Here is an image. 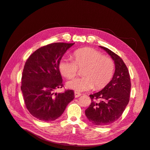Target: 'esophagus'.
Listing matches in <instances>:
<instances>
[{
	"label": "esophagus",
	"instance_id": "esophagus-1",
	"mask_svg": "<svg viewBox=\"0 0 150 150\" xmlns=\"http://www.w3.org/2000/svg\"><path fill=\"white\" fill-rule=\"evenodd\" d=\"M80 96H81V93L77 92V91L74 92V96H75V98H78V97H79Z\"/></svg>",
	"mask_w": 150,
	"mask_h": 150
}]
</instances>
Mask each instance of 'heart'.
I'll list each match as a JSON object with an SVG mask.
<instances>
[{"label": "heart", "mask_w": 150, "mask_h": 150, "mask_svg": "<svg viewBox=\"0 0 150 150\" xmlns=\"http://www.w3.org/2000/svg\"><path fill=\"white\" fill-rule=\"evenodd\" d=\"M71 59L63 58L59 63L61 74L68 79L74 77L79 68H83L82 77H77L68 81L69 88L77 91L90 90L105 87L113 76L115 63L109 57L91 47L77 49Z\"/></svg>", "instance_id": "obj_1"}]
</instances>
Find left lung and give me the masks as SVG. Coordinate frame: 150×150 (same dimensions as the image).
Listing matches in <instances>:
<instances>
[{
    "mask_svg": "<svg viewBox=\"0 0 150 150\" xmlns=\"http://www.w3.org/2000/svg\"><path fill=\"white\" fill-rule=\"evenodd\" d=\"M100 47L110 55L115 71L112 79L102 90L90 95L91 103L85 110V115L92 124L104 126L122 116L129 101L131 83L129 71L122 58L108 48Z\"/></svg>",
    "mask_w": 150,
    "mask_h": 150,
    "instance_id": "obj_1",
    "label": "left lung"
}]
</instances>
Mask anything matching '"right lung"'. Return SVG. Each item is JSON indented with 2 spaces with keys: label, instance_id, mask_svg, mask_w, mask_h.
Returning <instances> with one entry per match:
<instances>
[{
  "label": "right lung",
  "instance_id": "add662e5",
  "mask_svg": "<svg viewBox=\"0 0 150 150\" xmlns=\"http://www.w3.org/2000/svg\"><path fill=\"white\" fill-rule=\"evenodd\" d=\"M74 44L54 42L44 46L31 54L25 63L21 89L26 108L39 120L51 122L58 118L74 98L71 90L54 93L63 86L60 62Z\"/></svg>",
  "mask_w": 150,
  "mask_h": 150
}]
</instances>
